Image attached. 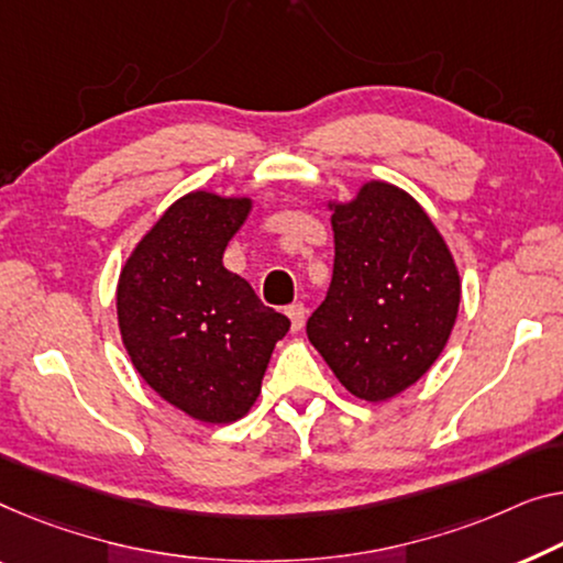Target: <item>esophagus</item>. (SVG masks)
Returning <instances> with one entry per match:
<instances>
[{"instance_id": "34e87169", "label": "esophagus", "mask_w": 563, "mask_h": 563, "mask_svg": "<svg viewBox=\"0 0 563 563\" xmlns=\"http://www.w3.org/2000/svg\"><path fill=\"white\" fill-rule=\"evenodd\" d=\"M285 313H288V318H290L292 331H300V329H303L306 316H308V308H306L303 303H290L288 308H285Z\"/></svg>"}]
</instances>
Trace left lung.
<instances>
[{
	"instance_id": "obj_1",
	"label": "left lung",
	"mask_w": 563,
	"mask_h": 563,
	"mask_svg": "<svg viewBox=\"0 0 563 563\" xmlns=\"http://www.w3.org/2000/svg\"><path fill=\"white\" fill-rule=\"evenodd\" d=\"M333 209V278L308 318V339L341 387L387 401L422 379L448 343L460 275L442 234L415 197L366 181Z\"/></svg>"
}]
</instances>
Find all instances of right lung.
<instances>
[{
  "instance_id": "1",
  "label": "right lung",
  "mask_w": 563,
  "mask_h": 563,
  "mask_svg": "<svg viewBox=\"0 0 563 563\" xmlns=\"http://www.w3.org/2000/svg\"><path fill=\"white\" fill-rule=\"evenodd\" d=\"M253 199L189 191L125 260L115 308L123 346L158 397L207 424L255 405L275 343L290 329L222 265Z\"/></svg>"
}]
</instances>
